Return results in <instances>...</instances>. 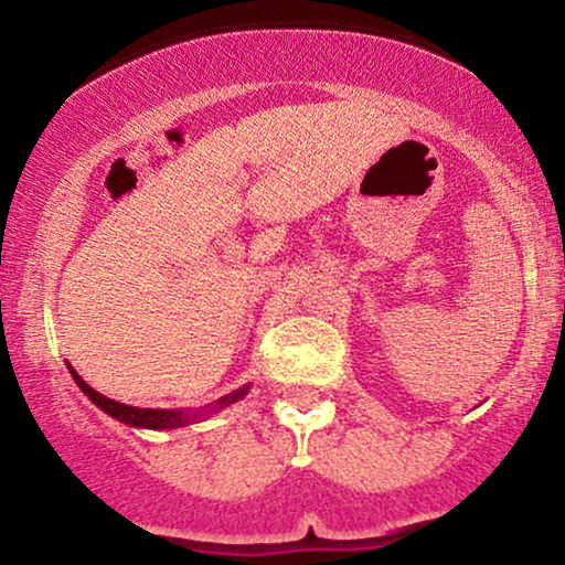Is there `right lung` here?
Returning a JSON list of instances; mask_svg holds the SVG:
<instances>
[{
	"mask_svg": "<svg viewBox=\"0 0 565 565\" xmlns=\"http://www.w3.org/2000/svg\"><path fill=\"white\" fill-rule=\"evenodd\" d=\"M68 372H71V377H74L76 385H79V391L87 395V398L93 401L97 408H103L108 417L119 419V423H125L129 427H142V430H178V427H188V425L199 423V419H204L210 412H220V408L236 404V401H242L244 395L249 393V385H244V387H238V391L217 398L215 404L196 408V412H185V408H140V406L119 404V401L106 398L103 393H97L95 387H89L87 382L76 374V369L71 364H68Z\"/></svg>",
	"mask_w": 565,
	"mask_h": 565,
	"instance_id": "right-lung-1",
	"label": "right lung"
}]
</instances>
